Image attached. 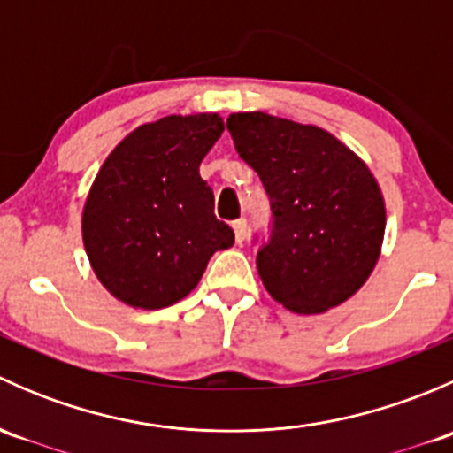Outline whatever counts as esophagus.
<instances>
[{
  "mask_svg": "<svg viewBox=\"0 0 453 453\" xmlns=\"http://www.w3.org/2000/svg\"><path fill=\"white\" fill-rule=\"evenodd\" d=\"M234 227V236H236V243H243L245 241V232H248V226H245V219H239V221L232 223Z\"/></svg>",
  "mask_w": 453,
  "mask_h": 453,
  "instance_id": "34e87169",
  "label": "esophagus"
}]
</instances>
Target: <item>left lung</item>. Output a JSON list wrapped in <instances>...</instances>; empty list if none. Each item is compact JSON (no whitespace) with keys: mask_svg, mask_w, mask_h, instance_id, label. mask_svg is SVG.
I'll use <instances>...</instances> for the list:
<instances>
[{"mask_svg":"<svg viewBox=\"0 0 453 453\" xmlns=\"http://www.w3.org/2000/svg\"><path fill=\"white\" fill-rule=\"evenodd\" d=\"M236 153L272 199L260 280L294 313H324L362 289L381 254L386 203L359 155L315 125L263 111L230 113Z\"/></svg>","mask_w":453,"mask_h":453,"instance_id":"left-lung-1","label":"left lung"}]
</instances>
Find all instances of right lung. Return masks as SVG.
Instances as JSON below:
<instances>
[{"instance_id": "obj_1", "label": "right lung", "mask_w": 453, "mask_h": 453, "mask_svg": "<svg viewBox=\"0 0 453 453\" xmlns=\"http://www.w3.org/2000/svg\"><path fill=\"white\" fill-rule=\"evenodd\" d=\"M223 129L219 113L159 118L131 131L100 166L81 230L96 278L120 303L146 311L180 303L210 256L234 245L199 175Z\"/></svg>"}]
</instances>
